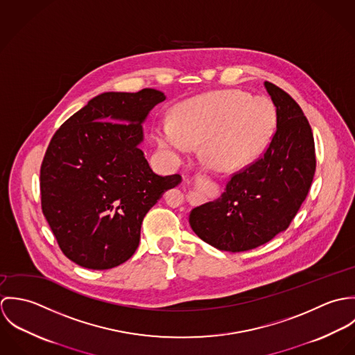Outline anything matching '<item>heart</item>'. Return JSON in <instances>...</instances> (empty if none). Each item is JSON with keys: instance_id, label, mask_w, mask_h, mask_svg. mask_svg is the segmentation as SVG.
Masks as SVG:
<instances>
[{"instance_id": "b5f03b06", "label": "heart", "mask_w": 355, "mask_h": 355, "mask_svg": "<svg viewBox=\"0 0 355 355\" xmlns=\"http://www.w3.org/2000/svg\"><path fill=\"white\" fill-rule=\"evenodd\" d=\"M275 127L276 112L266 98L221 90L183 102L173 121L154 125V139L172 158H182L194 144H201V155L210 168L235 172L265 150Z\"/></svg>"}]
</instances>
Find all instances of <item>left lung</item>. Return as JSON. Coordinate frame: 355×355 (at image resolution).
<instances>
[{"mask_svg": "<svg viewBox=\"0 0 355 355\" xmlns=\"http://www.w3.org/2000/svg\"><path fill=\"white\" fill-rule=\"evenodd\" d=\"M263 86L276 106L268 149L232 175L220 198L194 207L189 217L203 242L223 252H248L286 231L315 171L313 132L301 106L273 83Z\"/></svg>", "mask_w": 355, "mask_h": 355, "instance_id": "8db88e82", "label": "left lung"}]
</instances>
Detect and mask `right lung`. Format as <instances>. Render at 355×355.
<instances>
[{"mask_svg": "<svg viewBox=\"0 0 355 355\" xmlns=\"http://www.w3.org/2000/svg\"><path fill=\"white\" fill-rule=\"evenodd\" d=\"M164 93H102L53 135L41 166L42 211L61 252L87 269L132 257L146 213L180 175L154 173L139 149Z\"/></svg>", "mask_w": 355, "mask_h": 355, "instance_id": "1", "label": "right lung"}]
</instances>
